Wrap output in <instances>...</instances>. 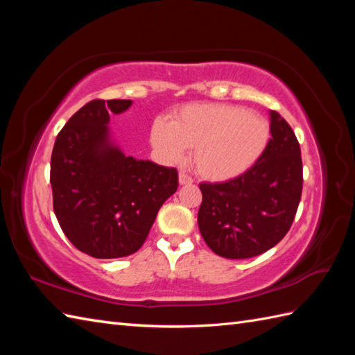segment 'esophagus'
<instances>
[{"label":"esophagus","mask_w":355,"mask_h":355,"mask_svg":"<svg viewBox=\"0 0 355 355\" xmlns=\"http://www.w3.org/2000/svg\"><path fill=\"white\" fill-rule=\"evenodd\" d=\"M178 182H180V184H192L193 178L191 175H187L186 172H180L178 173Z\"/></svg>","instance_id":"1"}]
</instances>
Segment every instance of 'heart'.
Returning <instances> with one entry per match:
<instances>
[{
    "mask_svg": "<svg viewBox=\"0 0 355 355\" xmlns=\"http://www.w3.org/2000/svg\"><path fill=\"white\" fill-rule=\"evenodd\" d=\"M271 139L268 120L259 112L229 103H189L172 120L157 117L149 141L166 163L183 162L193 148V164L212 182L243 175L258 163Z\"/></svg>",
    "mask_w": 355,
    "mask_h": 355,
    "instance_id": "heart-1",
    "label": "heart"
}]
</instances>
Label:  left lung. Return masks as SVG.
Returning <instances> with one entry per match:
<instances>
[{
  "instance_id": "obj_1",
  "label": "left lung",
  "mask_w": 355,
  "mask_h": 355,
  "mask_svg": "<svg viewBox=\"0 0 355 355\" xmlns=\"http://www.w3.org/2000/svg\"><path fill=\"white\" fill-rule=\"evenodd\" d=\"M266 153L243 175L224 183H201V236L229 259L253 258L281 241L302 197V157L296 134L276 111L270 112Z\"/></svg>"
}]
</instances>
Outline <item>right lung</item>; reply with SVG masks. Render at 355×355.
<instances>
[{
    "instance_id": "add662e5",
    "label": "right lung",
    "mask_w": 355,
    "mask_h": 355,
    "mask_svg": "<svg viewBox=\"0 0 355 355\" xmlns=\"http://www.w3.org/2000/svg\"><path fill=\"white\" fill-rule=\"evenodd\" d=\"M131 101L94 99L59 131L51 153L53 210L65 236L99 259L132 254L178 187L175 168L126 157L108 140L110 114Z\"/></svg>"
}]
</instances>
